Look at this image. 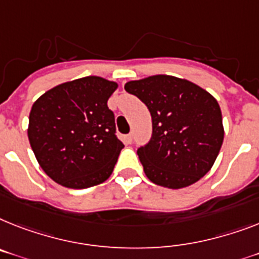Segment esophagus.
Here are the masks:
<instances>
[{"instance_id":"obj_1","label":"esophagus","mask_w":259,"mask_h":259,"mask_svg":"<svg viewBox=\"0 0 259 259\" xmlns=\"http://www.w3.org/2000/svg\"><path fill=\"white\" fill-rule=\"evenodd\" d=\"M132 142H134V136H132V134H128L124 136V143L125 144H132Z\"/></svg>"}]
</instances>
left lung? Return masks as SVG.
<instances>
[{"mask_svg": "<svg viewBox=\"0 0 259 259\" xmlns=\"http://www.w3.org/2000/svg\"><path fill=\"white\" fill-rule=\"evenodd\" d=\"M124 89L152 116V138L138 149L145 176L169 189L189 187L204 177L224 142L219 102L197 84L170 75L131 80Z\"/></svg>", "mask_w": 259, "mask_h": 259, "instance_id": "8db88e82", "label": "left lung"}]
</instances>
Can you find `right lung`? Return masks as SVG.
<instances>
[{
	"instance_id": "1",
	"label": "right lung",
	"mask_w": 259,
	"mask_h": 259,
	"mask_svg": "<svg viewBox=\"0 0 259 259\" xmlns=\"http://www.w3.org/2000/svg\"><path fill=\"white\" fill-rule=\"evenodd\" d=\"M117 83L84 76L58 84L34 102L27 136L40 168L71 189L102 184L111 176L124 144L116 138L107 100Z\"/></svg>"
}]
</instances>
